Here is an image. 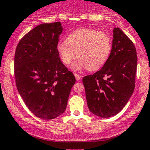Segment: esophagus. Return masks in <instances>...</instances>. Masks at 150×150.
<instances>
[{"mask_svg": "<svg viewBox=\"0 0 150 150\" xmlns=\"http://www.w3.org/2000/svg\"><path fill=\"white\" fill-rule=\"evenodd\" d=\"M74 75H75V79H76L77 80H80V79H81V75H78V74H76V73H75L74 74Z\"/></svg>", "mask_w": 150, "mask_h": 150, "instance_id": "34e87169", "label": "esophagus"}]
</instances>
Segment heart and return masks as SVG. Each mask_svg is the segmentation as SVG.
Masks as SVG:
<instances>
[{
    "label": "heart",
    "mask_w": 150,
    "mask_h": 150,
    "mask_svg": "<svg viewBox=\"0 0 150 150\" xmlns=\"http://www.w3.org/2000/svg\"><path fill=\"white\" fill-rule=\"evenodd\" d=\"M57 50L65 65L71 63L77 52L79 58L74 63V69L87 68L93 71L101 68L108 60L111 41L104 32L81 28L70 34L66 41L58 43Z\"/></svg>",
    "instance_id": "b5f03b06"
}]
</instances>
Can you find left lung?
Segmentation results:
<instances>
[{"label": "left lung", "mask_w": 150, "mask_h": 150, "mask_svg": "<svg viewBox=\"0 0 150 150\" xmlns=\"http://www.w3.org/2000/svg\"><path fill=\"white\" fill-rule=\"evenodd\" d=\"M137 56L135 45L118 27L111 53L101 69L82 79L89 111L109 118L123 109L134 92Z\"/></svg>", "instance_id": "1"}]
</instances>
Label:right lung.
Masks as SVG:
<instances>
[{"instance_id":"right-lung-1","label":"right lung","mask_w":150,"mask_h":150,"mask_svg":"<svg viewBox=\"0 0 150 150\" xmlns=\"http://www.w3.org/2000/svg\"><path fill=\"white\" fill-rule=\"evenodd\" d=\"M62 32L60 22L41 24L20 39L15 50L17 89L27 108L41 119H53L64 112L75 82L58 52Z\"/></svg>"}]
</instances>
